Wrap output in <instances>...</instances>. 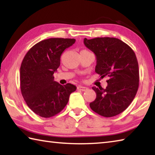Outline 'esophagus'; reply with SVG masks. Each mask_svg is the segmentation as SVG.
I'll return each mask as SVG.
<instances>
[{"label": "esophagus", "instance_id": "34e87169", "mask_svg": "<svg viewBox=\"0 0 155 155\" xmlns=\"http://www.w3.org/2000/svg\"><path fill=\"white\" fill-rule=\"evenodd\" d=\"M77 90H81V91H87L88 90L87 87H83V86H78L77 87Z\"/></svg>", "mask_w": 155, "mask_h": 155}]
</instances>
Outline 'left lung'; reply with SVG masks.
<instances>
[{
	"instance_id": "obj_1",
	"label": "left lung",
	"mask_w": 155,
	"mask_h": 155,
	"mask_svg": "<svg viewBox=\"0 0 155 155\" xmlns=\"http://www.w3.org/2000/svg\"><path fill=\"white\" fill-rule=\"evenodd\" d=\"M84 44L96 57L95 72L107 76L105 89L93 87L96 93L90 108L103 117L120 114L129 106L139 87V66L134 51L124 41L115 38L84 39Z\"/></svg>"
}]
</instances>
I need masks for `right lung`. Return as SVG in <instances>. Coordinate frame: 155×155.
I'll return each instance as SVG.
<instances>
[{
  "instance_id": "obj_1",
  "label": "right lung",
  "mask_w": 155,
  "mask_h": 155,
  "mask_svg": "<svg viewBox=\"0 0 155 155\" xmlns=\"http://www.w3.org/2000/svg\"><path fill=\"white\" fill-rule=\"evenodd\" d=\"M75 39L50 38L35 44L26 54L20 66V90L28 107L37 115L51 117L66 105L75 85H60L53 74L60 65V57Z\"/></svg>"
}]
</instances>
